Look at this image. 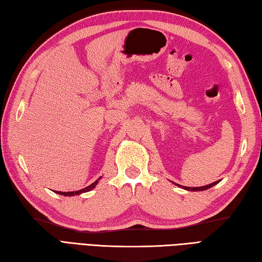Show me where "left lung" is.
I'll return each instance as SVG.
<instances>
[{"instance_id": "obj_1", "label": "left lung", "mask_w": 262, "mask_h": 262, "mask_svg": "<svg viewBox=\"0 0 262 262\" xmlns=\"http://www.w3.org/2000/svg\"><path fill=\"white\" fill-rule=\"evenodd\" d=\"M220 182V180L219 181H215V182H213V183H210V185H207V186H203V187H182L183 189H186V190H191V191H202V190H206V189H209V188H211L213 186H215L216 183H219ZM180 186V185H179ZM181 187V186H180Z\"/></svg>"}]
</instances>
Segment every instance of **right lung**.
Here are the masks:
<instances>
[{
    "label": "right lung",
    "mask_w": 262,
    "mask_h": 262,
    "mask_svg": "<svg viewBox=\"0 0 262 262\" xmlns=\"http://www.w3.org/2000/svg\"><path fill=\"white\" fill-rule=\"evenodd\" d=\"M100 179V178H99ZM98 179V180H99ZM98 180L97 181H94L93 183H91L90 186H88V187H85L84 189H81V190H77V191H69V192H63V191H57V193H59V194H63V196H75V194H80V193H82V192H86V191H90V190H92V189L96 187V185L98 183Z\"/></svg>",
    "instance_id": "add662e5"
}]
</instances>
